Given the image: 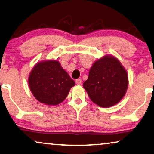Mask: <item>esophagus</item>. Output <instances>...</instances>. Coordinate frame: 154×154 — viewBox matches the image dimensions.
I'll use <instances>...</instances> for the list:
<instances>
[{
	"label": "esophagus",
	"instance_id": "obj_1",
	"mask_svg": "<svg viewBox=\"0 0 154 154\" xmlns=\"http://www.w3.org/2000/svg\"><path fill=\"white\" fill-rule=\"evenodd\" d=\"M75 83L77 84V85H81L82 83V80L81 79H78L75 80Z\"/></svg>",
	"mask_w": 154,
	"mask_h": 154
}]
</instances>
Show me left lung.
<instances>
[{"instance_id":"8db88e82","label":"left lung","mask_w":154,"mask_h":154,"mask_svg":"<svg viewBox=\"0 0 154 154\" xmlns=\"http://www.w3.org/2000/svg\"><path fill=\"white\" fill-rule=\"evenodd\" d=\"M128 75L121 62L113 56H104L90 69L83 83L90 100L104 108L112 106L122 100L127 91Z\"/></svg>"}]
</instances>
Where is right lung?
Segmentation results:
<instances>
[{"label": "right lung", "mask_w": 154, "mask_h": 154, "mask_svg": "<svg viewBox=\"0 0 154 154\" xmlns=\"http://www.w3.org/2000/svg\"><path fill=\"white\" fill-rule=\"evenodd\" d=\"M29 85L33 96L47 105H57L68 95L75 82L57 60L37 63L31 71Z\"/></svg>", "instance_id": "add662e5"}]
</instances>
